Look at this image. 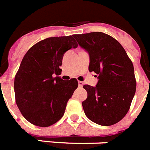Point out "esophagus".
I'll list each match as a JSON object with an SVG mask.
<instances>
[{
    "label": "esophagus",
    "mask_w": 150,
    "mask_h": 150,
    "mask_svg": "<svg viewBox=\"0 0 150 150\" xmlns=\"http://www.w3.org/2000/svg\"><path fill=\"white\" fill-rule=\"evenodd\" d=\"M79 87H82L83 86V81H79Z\"/></svg>",
    "instance_id": "esophagus-1"
}]
</instances>
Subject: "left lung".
Instances as JSON below:
<instances>
[{
	"label": "left lung",
	"mask_w": 150,
	"mask_h": 150,
	"mask_svg": "<svg viewBox=\"0 0 150 150\" xmlns=\"http://www.w3.org/2000/svg\"><path fill=\"white\" fill-rule=\"evenodd\" d=\"M89 54V71L96 73V87L84 85L88 96L82 102L88 119L101 126L117 123L126 115L136 92L132 61L121 44L103 32L73 35Z\"/></svg>",
	"instance_id": "1"
}]
</instances>
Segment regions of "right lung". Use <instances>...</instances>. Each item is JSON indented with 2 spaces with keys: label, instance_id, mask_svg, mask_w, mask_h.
Segmentation results:
<instances>
[{
  "label": "right lung",
  "instance_id": "right-lung-1",
  "mask_svg": "<svg viewBox=\"0 0 150 150\" xmlns=\"http://www.w3.org/2000/svg\"><path fill=\"white\" fill-rule=\"evenodd\" d=\"M77 47L71 35L47 38L24 56L14 78L15 101L23 116L33 125L47 127L64 115L79 83L76 79L64 81L54 76L62 72L64 52Z\"/></svg>",
  "mask_w": 150,
  "mask_h": 150
}]
</instances>
